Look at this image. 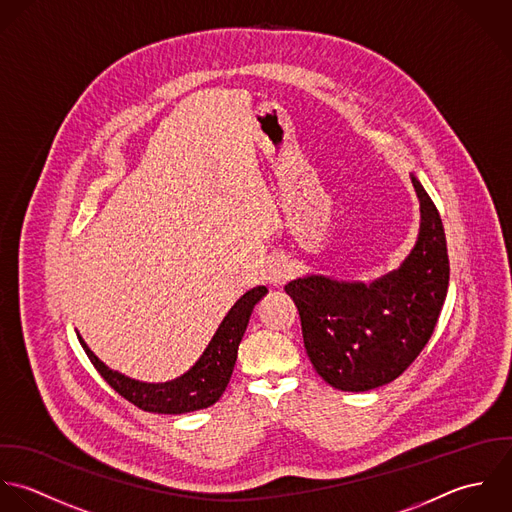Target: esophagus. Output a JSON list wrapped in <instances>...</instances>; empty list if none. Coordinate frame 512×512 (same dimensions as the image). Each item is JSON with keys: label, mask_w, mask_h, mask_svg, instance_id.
I'll return each instance as SVG.
<instances>
[{"label": "esophagus", "mask_w": 512, "mask_h": 512, "mask_svg": "<svg viewBox=\"0 0 512 512\" xmlns=\"http://www.w3.org/2000/svg\"><path fill=\"white\" fill-rule=\"evenodd\" d=\"M291 275H293L291 265H289L287 261H283V259H277V261L271 263V267H269V277H267V279H269V283H271L273 287H279V285H283L285 281H289Z\"/></svg>", "instance_id": "esophagus-1"}]
</instances>
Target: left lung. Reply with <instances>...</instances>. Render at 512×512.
I'll return each mask as SVG.
<instances>
[{"label":"left lung","instance_id":"8db88e82","mask_svg":"<svg viewBox=\"0 0 512 512\" xmlns=\"http://www.w3.org/2000/svg\"><path fill=\"white\" fill-rule=\"evenodd\" d=\"M419 235L406 261L366 283L307 275L285 285L301 316L308 358L342 392H368L408 370L433 334L447 297L449 257L439 211L411 174Z\"/></svg>","mask_w":512,"mask_h":512}]
</instances>
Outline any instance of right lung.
Masks as SVG:
<instances>
[{"instance_id": "1", "label": "right lung", "mask_w": 512, "mask_h": 512, "mask_svg": "<svg viewBox=\"0 0 512 512\" xmlns=\"http://www.w3.org/2000/svg\"><path fill=\"white\" fill-rule=\"evenodd\" d=\"M267 295V287H255L247 291L221 320L213 338L209 340L200 360L180 378L164 384H146L132 378H126L120 372L110 370L103 364L93 350L79 336L81 346L85 348L89 360L97 372L106 380V384L118 392L124 400L136 408L152 413H188L213 406L225 392L233 366L237 360V348L249 324L253 307Z\"/></svg>"}]
</instances>
